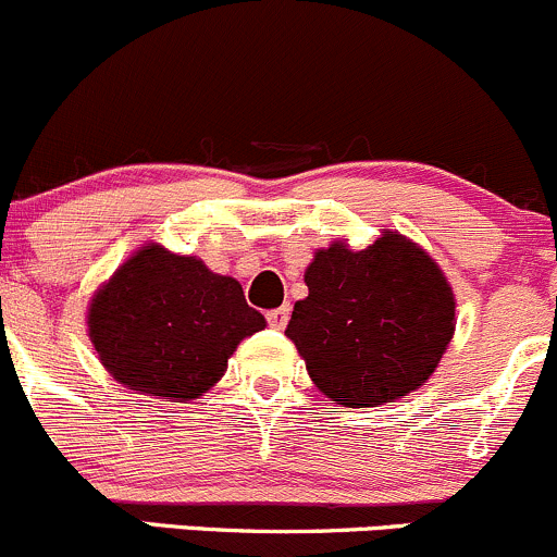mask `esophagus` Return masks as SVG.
I'll list each match as a JSON object with an SVG mask.
<instances>
[{
	"label": "esophagus",
	"instance_id": "1",
	"mask_svg": "<svg viewBox=\"0 0 557 557\" xmlns=\"http://www.w3.org/2000/svg\"><path fill=\"white\" fill-rule=\"evenodd\" d=\"M288 318H290V307L288 305H283V307H277V310L267 312V320H269V325H272V329H285Z\"/></svg>",
	"mask_w": 557,
	"mask_h": 557
}]
</instances>
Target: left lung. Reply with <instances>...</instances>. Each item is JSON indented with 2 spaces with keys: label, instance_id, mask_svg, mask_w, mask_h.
I'll use <instances>...</instances> for the list:
<instances>
[{
  "label": "left lung",
  "instance_id": "left-lung-1",
  "mask_svg": "<svg viewBox=\"0 0 557 557\" xmlns=\"http://www.w3.org/2000/svg\"><path fill=\"white\" fill-rule=\"evenodd\" d=\"M285 329L312 383L342 407L396 401L434 374L455 334V296L434 258L383 232L363 250L314 252Z\"/></svg>",
  "mask_w": 557,
  "mask_h": 557
}]
</instances>
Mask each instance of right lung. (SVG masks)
Returning <instances> with one entry per match:
<instances>
[{
  "instance_id": "1",
  "label": "right lung",
  "mask_w": 557,
  "mask_h": 557,
  "mask_svg": "<svg viewBox=\"0 0 557 557\" xmlns=\"http://www.w3.org/2000/svg\"><path fill=\"white\" fill-rule=\"evenodd\" d=\"M267 325L243 285L196 256L145 245L88 307L99 361L128 391L190 401L223 377L245 336Z\"/></svg>"
}]
</instances>
